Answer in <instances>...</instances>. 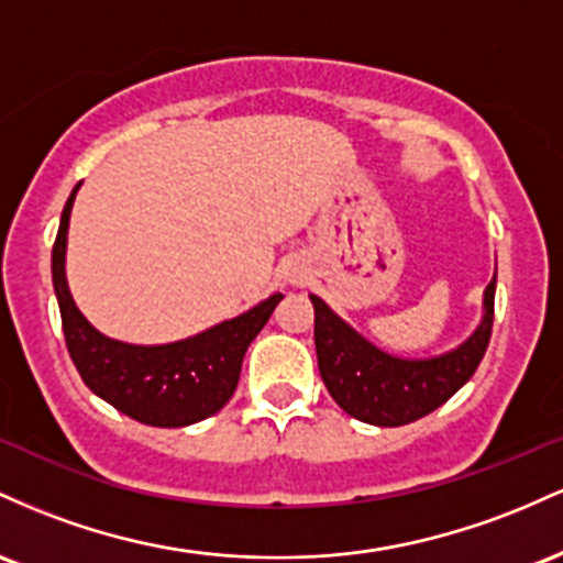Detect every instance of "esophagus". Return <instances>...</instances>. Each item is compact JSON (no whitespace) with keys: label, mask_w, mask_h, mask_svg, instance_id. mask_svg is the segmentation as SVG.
Instances as JSON below:
<instances>
[{"label":"esophagus","mask_w":563,"mask_h":563,"mask_svg":"<svg viewBox=\"0 0 563 563\" xmlns=\"http://www.w3.org/2000/svg\"><path fill=\"white\" fill-rule=\"evenodd\" d=\"M306 279H308L306 265H302L300 261H289L287 268H284V282L292 284V287H300V284Z\"/></svg>","instance_id":"esophagus-1"}]
</instances>
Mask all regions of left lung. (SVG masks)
I'll return each mask as SVG.
<instances>
[{"mask_svg":"<svg viewBox=\"0 0 563 563\" xmlns=\"http://www.w3.org/2000/svg\"><path fill=\"white\" fill-rule=\"evenodd\" d=\"M495 289L497 265L484 289L476 330L460 345L435 356L388 353L311 292L316 356L330 396L343 412L369 426L396 428L426 418L452 399L482 364L495 319Z\"/></svg>","mask_w":563,"mask_h":563,"instance_id":"1","label":"left lung"}]
</instances>
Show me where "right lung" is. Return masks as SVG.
Returning a JSON list of instances; mask_svg holds the SVG:
<instances>
[{
    "label": "right lung",
    "instance_id": "obj_1",
    "mask_svg": "<svg viewBox=\"0 0 563 563\" xmlns=\"http://www.w3.org/2000/svg\"><path fill=\"white\" fill-rule=\"evenodd\" d=\"M79 186L60 214L53 247V287L68 353L81 380L95 396L145 426L183 428L220 412L236 390L244 353L284 295L274 292L244 313L173 343L141 345L109 338L79 311L66 279L68 220Z\"/></svg>",
    "mask_w": 563,
    "mask_h": 563
}]
</instances>
